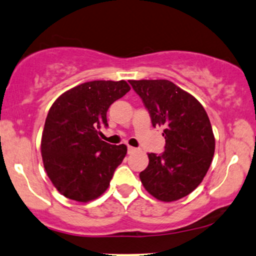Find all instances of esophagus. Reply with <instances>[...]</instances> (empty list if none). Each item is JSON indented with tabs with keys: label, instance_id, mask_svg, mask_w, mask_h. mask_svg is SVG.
<instances>
[{
	"label": "esophagus",
	"instance_id": "1",
	"mask_svg": "<svg viewBox=\"0 0 256 256\" xmlns=\"http://www.w3.org/2000/svg\"><path fill=\"white\" fill-rule=\"evenodd\" d=\"M137 150V148H132V146H128V154H134V152Z\"/></svg>",
	"mask_w": 256,
	"mask_h": 256
}]
</instances>
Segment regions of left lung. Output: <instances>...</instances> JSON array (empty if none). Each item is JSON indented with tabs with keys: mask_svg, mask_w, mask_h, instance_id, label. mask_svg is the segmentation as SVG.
I'll use <instances>...</instances> for the list:
<instances>
[{
	"mask_svg": "<svg viewBox=\"0 0 256 256\" xmlns=\"http://www.w3.org/2000/svg\"><path fill=\"white\" fill-rule=\"evenodd\" d=\"M150 113L152 125L163 126L166 151L148 154L139 174L145 190L162 202L192 192L208 172L215 137L204 108L195 96L169 80H130Z\"/></svg>",
	"mask_w": 256,
	"mask_h": 256,
	"instance_id": "left-lung-1",
	"label": "left lung"
}]
</instances>
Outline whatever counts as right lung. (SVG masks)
Returning a JSON list of instances; mask_svg holds the SVG:
<instances>
[{"label": "right lung", "instance_id": "obj_1", "mask_svg": "<svg viewBox=\"0 0 256 256\" xmlns=\"http://www.w3.org/2000/svg\"><path fill=\"white\" fill-rule=\"evenodd\" d=\"M131 87L125 80H94L62 93L48 112L41 138L47 176L61 195L76 202L102 196L128 152L99 138L111 104Z\"/></svg>", "mask_w": 256, "mask_h": 256}]
</instances>
